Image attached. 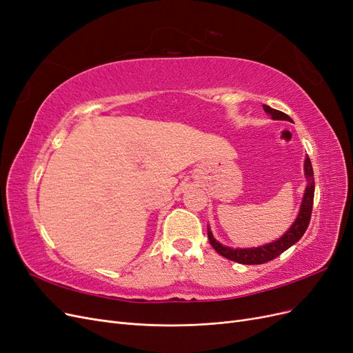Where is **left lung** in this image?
I'll list each match as a JSON object with an SVG mask.
<instances>
[{
    "label": "left lung",
    "mask_w": 353,
    "mask_h": 353,
    "mask_svg": "<svg viewBox=\"0 0 353 353\" xmlns=\"http://www.w3.org/2000/svg\"><path fill=\"white\" fill-rule=\"evenodd\" d=\"M263 110L268 113L274 121H292L290 116L280 112L271 109L270 105L263 104ZM305 178H306V188H305V194L302 199V205L301 210H299V215L296 221L292 223V227L288 228L280 239H276L272 243L259 245V248H250V249H232L228 248V245H223L219 241L215 240L210 228L208 227V237L212 244V248L215 249L221 256L227 258L230 261L239 262L243 265H259L270 262L275 259L276 256H280L283 252H285L288 248H292L294 243L302 239L305 234L309 221H311L312 215V205H314V193H315V181H314V170H312V163L311 159L306 156L305 159Z\"/></svg>",
    "instance_id": "8db88e82"
}]
</instances>
